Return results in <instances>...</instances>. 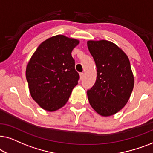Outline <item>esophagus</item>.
Here are the masks:
<instances>
[{
    "label": "esophagus",
    "instance_id": "esophagus-1",
    "mask_svg": "<svg viewBox=\"0 0 153 153\" xmlns=\"http://www.w3.org/2000/svg\"><path fill=\"white\" fill-rule=\"evenodd\" d=\"M80 80H82V79L84 78V73H80Z\"/></svg>",
    "mask_w": 153,
    "mask_h": 153
}]
</instances>
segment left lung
I'll return each instance as SVG.
<instances>
[{
  "label": "left lung",
  "mask_w": 153,
  "mask_h": 153,
  "mask_svg": "<svg viewBox=\"0 0 153 153\" xmlns=\"http://www.w3.org/2000/svg\"><path fill=\"white\" fill-rule=\"evenodd\" d=\"M87 47L97 71L95 84L87 91L89 102L99 115L111 116L125 106L133 90L134 78L129 58L108 40H89Z\"/></svg>",
  "instance_id": "obj_1"
}]
</instances>
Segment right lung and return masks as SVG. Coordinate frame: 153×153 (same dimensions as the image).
Segmentation results:
<instances>
[{"label": "right lung", "instance_id": "obj_1", "mask_svg": "<svg viewBox=\"0 0 153 153\" xmlns=\"http://www.w3.org/2000/svg\"><path fill=\"white\" fill-rule=\"evenodd\" d=\"M79 40L58 35L42 42L28 63L30 94L42 108L54 111L66 104L80 75L71 52Z\"/></svg>", "mask_w": 153, "mask_h": 153}]
</instances>
